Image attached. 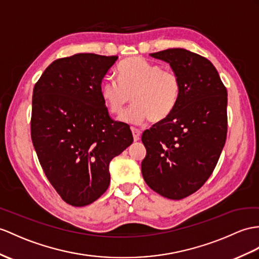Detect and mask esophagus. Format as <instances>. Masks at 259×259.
Here are the masks:
<instances>
[{
    "mask_svg": "<svg viewBox=\"0 0 259 259\" xmlns=\"http://www.w3.org/2000/svg\"><path fill=\"white\" fill-rule=\"evenodd\" d=\"M132 133H133V137H134L135 142L140 141V138H141V131L140 130H137L135 127H132Z\"/></svg>",
    "mask_w": 259,
    "mask_h": 259,
    "instance_id": "esophagus-1",
    "label": "esophagus"
}]
</instances>
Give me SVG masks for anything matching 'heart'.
Wrapping results in <instances>:
<instances>
[{
  "label": "heart",
  "mask_w": 259,
  "mask_h": 259,
  "mask_svg": "<svg viewBox=\"0 0 259 259\" xmlns=\"http://www.w3.org/2000/svg\"><path fill=\"white\" fill-rule=\"evenodd\" d=\"M116 74L117 81L105 80L100 92L111 114L121 115L131 102L135 104L122 117L124 122H161L179 102L181 81L171 69H162L142 57H131L119 62Z\"/></svg>",
  "instance_id": "obj_1"
}]
</instances>
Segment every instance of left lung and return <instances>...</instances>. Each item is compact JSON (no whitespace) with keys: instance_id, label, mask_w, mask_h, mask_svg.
I'll list each match as a JSON object with an SVG mask.
<instances>
[{"instance_id":"obj_1","label":"left lung","mask_w":259,"mask_h":259,"mask_svg":"<svg viewBox=\"0 0 259 259\" xmlns=\"http://www.w3.org/2000/svg\"><path fill=\"white\" fill-rule=\"evenodd\" d=\"M179 75V102L166 119L142 135L145 182L155 192L181 200L210 178L228 134V91L210 60L182 48L150 54Z\"/></svg>"}]
</instances>
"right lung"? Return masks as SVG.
I'll return each instance as SVG.
<instances>
[{
    "label": "right lung",
    "instance_id": "obj_1",
    "mask_svg": "<svg viewBox=\"0 0 259 259\" xmlns=\"http://www.w3.org/2000/svg\"><path fill=\"white\" fill-rule=\"evenodd\" d=\"M117 56L77 54L50 64L33 91L30 135L47 179L66 203L84 206L110 185V161L133 143L109 115L101 83Z\"/></svg>",
    "mask_w": 259,
    "mask_h": 259
}]
</instances>
